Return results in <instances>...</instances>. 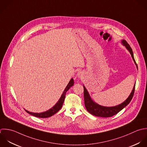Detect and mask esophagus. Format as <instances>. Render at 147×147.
<instances>
[{
  "instance_id": "obj_1",
  "label": "esophagus",
  "mask_w": 147,
  "mask_h": 147,
  "mask_svg": "<svg viewBox=\"0 0 147 147\" xmlns=\"http://www.w3.org/2000/svg\"><path fill=\"white\" fill-rule=\"evenodd\" d=\"M77 76L78 77H81V76H82V73H81V72H78V73H77Z\"/></svg>"
}]
</instances>
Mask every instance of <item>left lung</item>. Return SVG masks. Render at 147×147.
<instances>
[{
	"instance_id": "obj_1",
	"label": "left lung",
	"mask_w": 147,
	"mask_h": 147,
	"mask_svg": "<svg viewBox=\"0 0 147 147\" xmlns=\"http://www.w3.org/2000/svg\"><path fill=\"white\" fill-rule=\"evenodd\" d=\"M123 45L125 46L127 49L129 51L130 54H131L132 58L135 62V63L136 65L137 69H138L137 63H136V61L134 58V54L132 49H131L129 45L127 43V42L125 40H123L121 41ZM84 86V103L86 109V110L92 115L97 116V117H112L117 113H118L120 111H121L123 108H124L127 105L129 104L131 100L133 98L134 92H135V84L134 86V88L132 89V92L131 93L130 95L128 97V98L124 101L121 104H119L117 106L112 107H104L101 106L100 105H98L96 102H94L92 99L91 98L88 90H86V88Z\"/></svg>"
}]
</instances>
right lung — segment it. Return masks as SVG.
<instances>
[{"label": "right lung", "mask_w": 147, "mask_h": 147, "mask_svg": "<svg viewBox=\"0 0 147 147\" xmlns=\"http://www.w3.org/2000/svg\"><path fill=\"white\" fill-rule=\"evenodd\" d=\"M73 85H74V80L73 78H71L70 80V81H69V84H67V85L66 86V88L65 89V90H64L61 97H60L59 100H58V101L53 108H51L49 110H48L46 112H42V113H32V112H28L27 110H25L26 112L31 115H32L35 117H39V118H47V117L52 116L53 115H54V114L57 113L61 109V108H62V105L63 104V102H64V100L65 98V96H66V93L67 91Z\"/></svg>", "instance_id": "right-lung-1"}]
</instances>
